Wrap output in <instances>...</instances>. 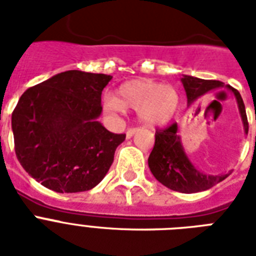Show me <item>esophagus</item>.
<instances>
[{"mask_svg":"<svg viewBox=\"0 0 256 256\" xmlns=\"http://www.w3.org/2000/svg\"><path fill=\"white\" fill-rule=\"evenodd\" d=\"M136 132V128H128V132H126V136H128V138H132V134H134V132Z\"/></svg>","mask_w":256,"mask_h":256,"instance_id":"34e87169","label":"esophagus"}]
</instances>
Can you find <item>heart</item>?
<instances>
[{
    "mask_svg": "<svg viewBox=\"0 0 256 256\" xmlns=\"http://www.w3.org/2000/svg\"><path fill=\"white\" fill-rule=\"evenodd\" d=\"M179 104L176 88L152 81H130L118 88V96L106 94L104 108L110 114H120L126 108L138 112L140 120L148 126L168 124Z\"/></svg>",
    "mask_w": 256,
    "mask_h": 256,
    "instance_id": "1",
    "label": "heart"
}]
</instances>
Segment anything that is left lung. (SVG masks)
Returning a JSON list of instances; mask_svg holds the SVG:
<instances>
[{
  "mask_svg": "<svg viewBox=\"0 0 256 256\" xmlns=\"http://www.w3.org/2000/svg\"><path fill=\"white\" fill-rule=\"evenodd\" d=\"M182 84L186 90L187 104L192 108L196 106L198 100L203 94L223 85L220 81L200 80L191 76H183ZM228 88L236 96L239 112L244 124V132H248V122H247L246 108L242 96L236 88H232L231 86H228ZM176 132H178L176 122L162 130L156 128V144L148 156V168L156 180H160L170 190L190 194V192L208 190L228 176L230 172L220 175H206L196 170L187 158L180 144V138Z\"/></svg>",
  "mask_w": 256,
  "mask_h": 256,
  "instance_id": "left-lung-1",
  "label": "left lung"
}]
</instances>
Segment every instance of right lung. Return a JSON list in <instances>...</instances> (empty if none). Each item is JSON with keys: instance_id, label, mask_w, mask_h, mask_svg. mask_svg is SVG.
Masks as SVG:
<instances>
[{"instance_id": "1", "label": "right lung", "mask_w": 256, "mask_h": 256, "mask_svg": "<svg viewBox=\"0 0 256 256\" xmlns=\"http://www.w3.org/2000/svg\"><path fill=\"white\" fill-rule=\"evenodd\" d=\"M112 76L64 72L21 96L12 114L20 164L42 186L57 192L92 190L108 174L126 134L96 120L100 94Z\"/></svg>"}]
</instances>
